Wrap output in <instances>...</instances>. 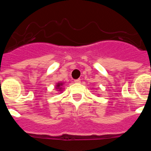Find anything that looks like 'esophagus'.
Wrapping results in <instances>:
<instances>
[{
    "mask_svg": "<svg viewBox=\"0 0 151 151\" xmlns=\"http://www.w3.org/2000/svg\"><path fill=\"white\" fill-rule=\"evenodd\" d=\"M74 82H76V83H80V82H81V79H79V78H78V79H75Z\"/></svg>",
    "mask_w": 151,
    "mask_h": 151,
    "instance_id": "34e87169",
    "label": "esophagus"
}]
</instances>
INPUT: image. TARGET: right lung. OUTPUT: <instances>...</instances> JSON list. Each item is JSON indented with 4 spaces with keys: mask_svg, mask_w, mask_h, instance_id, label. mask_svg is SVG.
<instances>
[{
    "mask_svg": "<svg viewBox=\"0 0 151 151\" xmlns=\"http://www.w3.org/2000/svg\"><path fill=\"white\" fill-rule=\"evenodd\" d=\"M60 85H62V83H59V84H58V85H57V86H58V88H59L60 86Z\"/></svg>",
    "mask_w": 151,
    "mask_h": 151,
    "instance_id": "1",
    "label": "right lung"
}]
</instances>
